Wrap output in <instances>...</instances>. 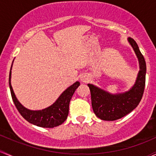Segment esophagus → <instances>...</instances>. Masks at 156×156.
Wrapping results in <instances>:
<instances>
[{
	"mask_svg": "<svg viewBox=\"0 0 156 156\" xmlns=\"http://www.w3.org/2000/svg\"><path fill=\"white\" fill-rule=\"evenodd\" d=\"M81 81H83V82H85V81H87V79H86V78H85V77H82V78H81Z\"/></svg>",
	"mask_w": 156,
	"mask_h": 156,
	"instance_id": "obj_1",
	"label": "esophagus"
}]
</instances>
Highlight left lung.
<instances>
[{"label": "left lung", "mask_w": 156, "mask_h": 156, "mask_svg": "<svg viewBox=\"0 0 156 156\" xmlns=\"http://www.w3.org/2000/svg\"><path fill=\"white\" fill-rule=\"evenodd\" d=\"M128 41L134 49L139 62L140 70L134 86L127 92L112 94L88 83L94 113L104 121H115L129 114L136 108L143 96L146 80V62L136 42L131 37L128 38Z\"/></svg>", "instance_id": "left-lung-1"}]
</instances>
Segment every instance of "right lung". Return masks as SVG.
<instances>
[{
    "label": "right lung",
    "instance_id": "1",
    "mask_svg": "<svg viewBox=\"0 0 156 156\" xmlns=\"http://www.w3.org/2000/svg\"><path fill=\"white\" fill-rule=\"evenodd\" d=\"M13 63V62H12ZM12 67V64L9 72V84L12 98L15 107L20 114L27 120L28 122L41 127L52 128L61 125L66 121L69 114V106L72 96L77 88L80 86V83L76 81L75 83L68 87L60 95L54 104L47 108L41 110H30L25 108L17 99L13 89L11 85V70Z\"/></svg>",
    "mask_w": 156,
    "mask_h": 156
}]
</instances>
